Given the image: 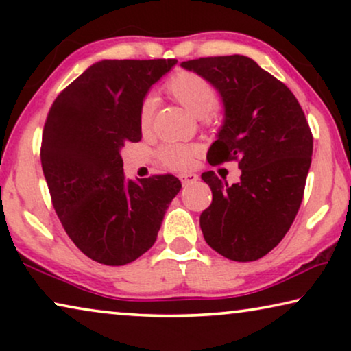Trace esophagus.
Returning <instances> with one entry per match:
<instances>
[{"label": "esophagus", "mask_w": 351, "mask_h": 351, "mask_svg": "<svg viewBox=\"0 0 351 351\" xmlns=\"http://www.w3.org/2000/svg\"><path fill=\"white\" fill-rule=\"evenodd\" d=\"M196 180H198V176H196V174H182L180 176V182H182V185H184V186H189L191 184H195Z\"/></svg>", "instance_id": "obj_1"}]
</instances>
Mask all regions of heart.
Wrapping results in <instances>:
<instances>
[{
  "label": "heart",
  "mask_w": 351,
  "mask_h": 351,
  "mask_svg": "<svg viewBox=\"0 0 351 351\" xmlns=\"http://www.w3.org/2000/svg\"><path fill=\"white\" fill-rule=\"evenodd\" d=\"M166 93L176 99L182 107H185L195 117L210 121L214 118V110L219 104V94L208 80L193 71H180L172 76L166 84ZM155 102L145 100L138 110V128L143 134L152 129ZM198 148L184 143H165L158 150V158L162 165L171 169H186L193 165Z\"/></svg>",
  "instance_id": "1"
}]
</instances>
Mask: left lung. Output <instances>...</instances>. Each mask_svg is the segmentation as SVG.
I'll return each instance as SVG.
<instances>
[{"mask_svg": "<svg viewBox=\"0 0 351 351\" xmlns=\"http://www.w3.org/2000/svg\"><path fill=\"white\" fill-rule=\"evenodd\" d=\"M209 81L222 97L225 118L210 145V166L238 161L241 177L228 185L201 174L213 203L199 217L206 243L237 262L257 261L291 228L311 165L313 136L286 84L246 56L201 57L180 64Z\"/></svg>", "mask_w": 351, "mask_h": 351, "instance_id": "obj_1", "label": "left lung"}]
</instances>
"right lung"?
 <instances>
[{
  "label": "right lung",
  "instance_id": "right-lung-1",
  "mask_svg": "<svg viewBox=\"0 0 351 351\" xmlns=\"http://www.w3.org/2000/svg\"><path fill=\"white\" fill-rule=\"evenodd\" d=\"M176 59L102 60L66 86L47 113L41 166L57 215L81 252L126 265L156 241L182 189L172 174L137 182L123 172L121 148L138 142V110Z\"/></svg>",
  "mask_w": 351,
  "mask_h": 351
}]
</instances>
